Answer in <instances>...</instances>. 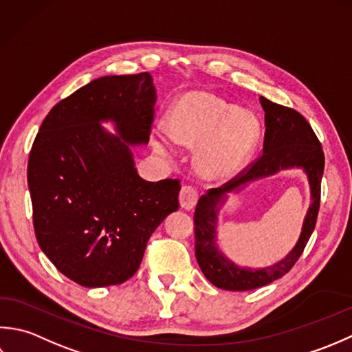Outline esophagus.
Wrapping results in <instances>:
<instances>
[{
	"label": "esophagus",
	"mask_w": 352,
	"mask_h": 352,
	"mask_svg": "<svg viewBox=\"0 0 352 352\" xmlns=\"http://www.w3.org/2000/svg\"><path fill=\"white\" fill-rule=\"evenodd\" d=\"M199 199V192L191 185H185L182 186L181 192H179V202H181V206L185 208V210H192L196 206Z\"/></svg>",
	"instance_id": "esophagus-1"
}]
</instances>
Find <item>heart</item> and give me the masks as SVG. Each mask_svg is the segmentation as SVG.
I'll return each mask as SVG.
<instances>
[{
  "label": "heart",
  "mask_w": 352,
  "mask_h": 352,
  "mask_svg": "<svg viewBox=\"0 0 352 352\" xmlns=\"http://www.w3.org/2000/svg\"><path fill=\"white\" fill-rule=\"evenodd\" d=\"M167 131L179 144H197V166L210 177H229L246 166L261 135L256 113L234 107L210 92L195 91L170 107ZM153 147L168 153L166 133L153 136Z\"/></svg>",
  "instance_id": "heart-1"
}]
</instances>
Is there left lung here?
I'll return each instance as SVG.
<instances>
[{"label":"left lung","instance_id":"obj_1","mask_svg":"<svg viewBox=\"0 0 352 352\" xmlns=\"http://www.w3.org/2000/svg\"><path fill=\"white\" fill-rule=\"evenodd\" d=\"M266 132H264L263 155L220 188L208 190L199 199L195 212L196 258L208 281L219 289L232 292L254 290L284 276L304 252L318 220L320 205V181L324 175L325 156L316 133L299 112L276 104L266 97H260ZM298 166L309 177L312 204L305 219L300 240L281 262L272 267L254 270L239 267L221 252L217 246V214L226 201L228 192L244 188L249 182L271 175L279 169Z\"/></svg>","mask_w":352,"mask_h":352}]
</instances>
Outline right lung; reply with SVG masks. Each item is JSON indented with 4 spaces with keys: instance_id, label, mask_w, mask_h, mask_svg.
<instances>
[{
    "instance_id": "add662e5",
    "label": "right lung",
    "mask_w": 352,
    "mask_h": 352,
    "mask_svg": "<svg viewBox=\"0 0 352 352\" xmlns=\"http://www.w3.org/2000/svg\"><path fill=\"white\" fill-rule=\"evenodd\" d=\"M155 103L148 73L100 77L60 100L34 138L27 181L36 239L83 287L133 276L150 235L179 208V179L144 181L129 147L148 142Z\"/></svg>"
}]
</instances>
